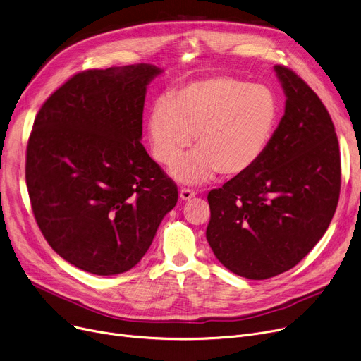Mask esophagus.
Returning a JSON list of instances; mask_svg holds the SVG:
<instances>
[{
  "label": "esophagus",
  "mask_w": 361,
  "mask_h": 361,
  "mask_svg": "<svg viewBox=\"0 0 361 361\" xmlns=\"http://www.w3.org/2000/svg\"><path fill=\"white\" fill-rule=\"evenodd\" d=\"M195 195H196V193L192 190V188H185V187L180 188V197H181L183 200H190V199L195 197Z\"/></svg>",
  "instance_id": "esophagus-1"
}]
</instances>
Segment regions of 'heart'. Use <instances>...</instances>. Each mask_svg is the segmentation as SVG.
I'll return each instance as SVG.
<instances>
[{
    "label": "heart",
    "mask_w": 361,
    "mask_h": 361,
    "mask_svg": "<svg viewBox=\"0 0 361 361\" xmlns=\"http://www.w3.org/2000/svg\"><path fill=\"white\" fill-rule=\"evenodd\" d=\"M279 116L275 93L233 78L199 80L181 87L171 101H158L149 114L152 157L171 165L191 145L198 149L171 168L180 183L199 184L222 176H241L267 150Z\"/></svg>",
    "instance_id": "1"
}]
</instances>
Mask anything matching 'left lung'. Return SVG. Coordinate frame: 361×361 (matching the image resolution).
Listing matches in <instances>:
<instances>
[{"mask_svg": "<svg viewBox=\"0 0 361 361\" xmlns=\"http://www.w3.org/2000/svg\"><path fill=\"white\" fill-rule=\"evenodd\" d=\"M274 68L287 101L267 150L207 195V243L226 269L249 279L276 276L306 257L328 230L341 190L328 109L291 68Z\"/></svg>", "mask_w": 361, "mask_h": 361, "instance_id": "obj_1", "label": "left lung"}]
</instances>
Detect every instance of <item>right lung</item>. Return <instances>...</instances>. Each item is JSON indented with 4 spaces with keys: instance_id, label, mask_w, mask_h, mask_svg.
Returning <instances> with one entry per match:
<instances>
[{
    "instance_id": "obj_1",
    "label": "right lung",
    "mask_w": 361,
    "mask_h": 361,
    "mask_svg": "<svg viewBox=\"0 0 361 361\" xmlns=\"http://www.w3.org/2000/svg\"><path fill=\"white\" fill-rule=\"evenodd\" d=\"M150 64L74 74L44 102L26 149L37 226L55 253L94 275L140 262L178 200L176 183L143 145Z\"/></svg>"
}]
</instances>
